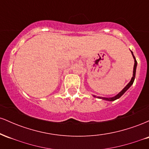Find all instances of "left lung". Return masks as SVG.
I'll list each match as a JSON object with an SVG mask.
<instances>
[{"instance_id": "1", "label": "left lung", "mask_w": 149, "mask_h": 149, "mask_svg": "<svg viewBox=\"0 0 149 149\" xmlns=\"http://www.w3.org/2000/svg\"><path fill=\"white\" fill-rule=\"evenodd\" d=\"M131 51V50H130ZM131 53L132 54V57L134 58V68H133V75H132V78H131V80L129 82V83L126 85L125 88L123 89L122 90H121L120 92H119L118 95H116V96L114 97H97L96 95H92L94 97H96V98H99V99H101V100H106V101H109V102H113V101H115L116 100H118V99H119L120 97L122 96L123 95L125 92L127 90L129 89L130 87L132 86V85L133 84V83H134V80L135 79V75H136V66H137V61H136V59H135L134 54H133V52L131 51Z\"/></svg>"}]
</instances>
